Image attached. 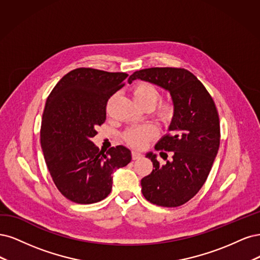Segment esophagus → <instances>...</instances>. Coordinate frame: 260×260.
I'll return each mask as SVG.
<instances>
[{
    "label": "esophagus",
    "instance_id": "esophagus-1",
    "mask_svg": "<svg viewBox=\"0 0 260 260\" xmlns=\"http://www.w3.org/2000/svg\"><path fill=\"white\" fill-rule=\"evenodd\" d=\"M141 156H142V154L140 152H138V151H133L132 152L133 160H138V158H140Z\"/></svg>",
    "mask_w": 260,
    "mask_h": 260
}]
</instances>
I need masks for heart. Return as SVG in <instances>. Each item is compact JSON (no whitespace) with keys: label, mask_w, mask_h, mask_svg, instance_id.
<instances>
[{"label":"heart","mask_w":260,"mask_h":260,"mask_svg":"<svg viewBox=\"0 0 260 260\" xmlns=\"http://www.w3.org/2000/svg\"><path fill=\"white\" fill-rule=\"evenodd\" d=\"M133 96L136 103L145 109H152L160 99L158 87L150 82H139L133 87ZM156 114L163 122H170L175 114V107L172 103H163L156 108ZM157 129L153 124L134 126L124 133V139L132 147H142L148 140L156 135Z\"/></svg>","instance_id":"heart-1"}]
</instances>
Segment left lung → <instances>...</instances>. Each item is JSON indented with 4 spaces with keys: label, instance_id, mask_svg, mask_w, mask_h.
Returning <instances> with one entry per match:
<instances>
[{
    "label": "left lung",
    "instance_id": "obj_1",
    "mask_svg": "<svg viewBox=\"0 0 260 260\" xmlns=\"http://www.w3.org/2000/svg\"><path fill=\"white\" fill-rule=\"evenodd\" d=\"M137 79L169 90L175 107L170 133L155 145L157 151H171L172 160L161 165L147 153L154 170L141 179L142 194L152 204L177 207L198 193L212 170L220 142L218 112L204 85L186 69H142L128 83Z\"/></svg>",
    "mask_w": 260,
    "mask_h": 260
}]
</instances>
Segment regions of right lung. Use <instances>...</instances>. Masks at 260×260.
Masks as SVG:
<instances>
[{
    "instance_id": "right-lung-1",
    "label": "right lung",
    "mask_w": 260,
    "mask_h": 260,
    "mask_svg": "<svg viewBox=\"0 0 260 260\" xmlns=\"http://www.w3.org/2000/svg\"><path fill=\"white\" fill-rule=\"evenodd\" d=\"M127 75L78 68L63 75L47 97L41 147L57 189L74 203L106 199L112 189L113 171L132 160L126 147L105 152L90 140L106 120L108 99L124 85Z\"/></svg>"
}]
</instances>
